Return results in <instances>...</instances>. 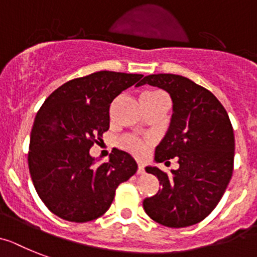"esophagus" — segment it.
Wrapping results in <instances>:
<instances>
[{"mask_svg":"<svg viewBox=\"0 0 257 257\" xmlns=\"http://www.w3.org/2000/svg\"><path fill=\"white\" fill-rule=\"evenodd\" d=\"M144 172H145V167H144L142 165H139V170H137V174H139V175H141V174H144Z\"/></svg>","mask_w":257,"mask_h":257,"instance_id":"1","label":"esophagus"}]
</instances>
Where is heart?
Masks as SVG:
<instances>
[{"instance_id": "b5f03b06", "label": "heart", "mask_w": 257, "mask_h": 257, "mask_svg": "<svg viewBox=\"0 0 257 257\" xmlns=\"http://www.w3.org/2000/svg\"><path fill=\"white\" fill-rule=\"evenodd\" d=\"M163 92L161 91H146L145 94H142V96H155L161 95ZM121 146L124 149H126L128 152H131L132 154H135L136 157L142 158L145 157L146 153L149 150V145L146 142L141 141V140L136 139V137H124L121 140Z\"/></svg>"}]
</instances>
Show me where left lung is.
Listing matches in <instances>:
<instances>
[{"mask_svg": "<svg viewBox=\"0 0 257 257\" xmlns=\"http://www.w3.org/2000/svg\"><path fill=\"white\" fill-rule=\"evenodd\" d=\"M150 85L170 94L172 116L155 148L154 162L178 158L179 169L165 174L157 166L146 172L161 188L144 200L146 214L167 227H187L208 217L225 193L234 167V131L227 112L206 88L176 74H150Z\"/></svg>", "mask_w": 257, "mask_h": 257, "instance_id": "obj_1", "label": "left lung"}]
</instances>
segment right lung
Listing matches in <instances>:
<instances>
[{
	"instance_id": "1",
	"label": "right lung",
	"mask_w": 257,
	"mask_h": 257,
	"mask_svg": "<svg viewBox=\"0 0 257 257\" xmlns=\"http://www.w3.org/2000/svg\"><path fill=\"white\" fill-rule=\"evenodd\" d=\"M142 74L102 72L60 86L36 113L30 139L29 169L45 206L70 222L104 214L116 188L137 171L131 154L115 149L103 163L90 148L109 128V105Z\"/></svg>"
}]
</instances>
